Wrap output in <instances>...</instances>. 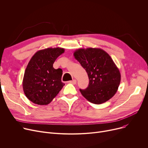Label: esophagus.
I'll list each match as a JSON object with an SVG mask.
<instances>
[{"instance_id": "34e87169", "label": "esophagus", "mask_w": 148, "mask_h": 148, "mask_svg": "<svg viewBox=\"0 0 148 148\" xmlns=\"http://www.w3.org/2000/svg\"><path fill=\"white\" fill-rule=\"evenodd\" d=\"M69 83H71V84H75L76 83H77V80H76L75 79H74V80H73L72 81H69Z\"/></svg>"}]
</instances>
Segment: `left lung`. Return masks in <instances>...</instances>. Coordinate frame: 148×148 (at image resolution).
<instances>
[{"mask_svg": "<svg viewBox=\"0 0 148 148\" xmlns=\"http://www.w3.org/2000/svg\"><path fill=\"white\" fill-rule=\"evenodd\" d=\"M74 56L89 77L88 87L80 89L82 95L95 104L111 99L118 89L121 73L109 54L99 48H87L76 50Z\"/></svg>", "mask_w": 148, "mask_h": 148, "instance_id": "left-lung-1", "label": "left lung"}]
</instances>
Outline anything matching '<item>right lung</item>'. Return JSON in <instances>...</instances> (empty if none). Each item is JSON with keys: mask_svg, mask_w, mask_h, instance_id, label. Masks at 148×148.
<instances>
[{"mask_svg": "<svg viewBox=\"0 0 148 148\" xmlns=\"http://www.w3.org/2000/svg\"><path fill=\"white\" fill-rule=\"evenodd\" d=\"M65 51L60 47L40 50L30 59L23 80L26 97L33 103L47 105L65 85L61 81L62 70L54 69V61Z\"/></svg>", "mask_w": 148, "mask_h": 148, "instance_id": "obj_1", "label": "right lung"}]
</instances>
